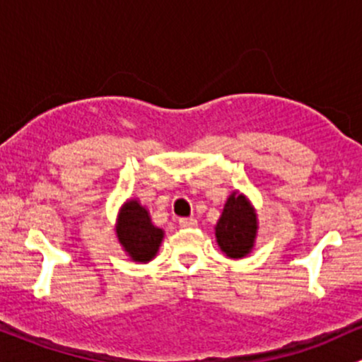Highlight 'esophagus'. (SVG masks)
I'll return each mask as SVG.
<instances>
[{
    "instance_id": "1",
    "label": "esophagus",
    "mask_w": 362,
    "mask_h": 362,
    "mask_svg": "<svg viewBox=\"0 0 362 362\" xmlns=\"http://www.w3.org/2000/svg\"><path fill=\"white\" fill-rule=\"evenodd\" d=\"M178 223H180V227H184V229H194V227L197 226V220L194 218V216H187V218L178 220Z\"/></svg>"
}]
</instances>
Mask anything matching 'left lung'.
Returning a JSON list of instances; mask_svg holds the SVG:
<instances>
[{
	"label": "left lung",
	"instance_id": "1",
	"mask_svg": "<svg viewBox=\"0 0 362 362\" xmlns=\"http://www.w3.org/2000/svg\"><path fill=\"white\" fill-rule=\"evenodd\" d=\"M220 250L230 258H241L253 248L257 215L243 194H230L215 227Z\"/></svg>",
	"mask_w": 362,
	"mask_h": 362
}]
</instances>
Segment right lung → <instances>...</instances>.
I'll use <instances>...</instances> for the list:
<instances>
[{
    "label": "right lung",
    "instance_id": "obj_1",
    "mask_svg": "<svg viewBox=\"0 0 362 362\" xmlns=\"http://www.w3.org/2000/svg\"><path fill=\"white\" fill-rule=\"evenodd\" d=\"M117 239L135 262H149L158 251L163 230L151 222L149 213L139 201H128L117 220Z\"/></svg>",
    "mask_w": 362,
    "mask_h": 362
}]
</instances>
